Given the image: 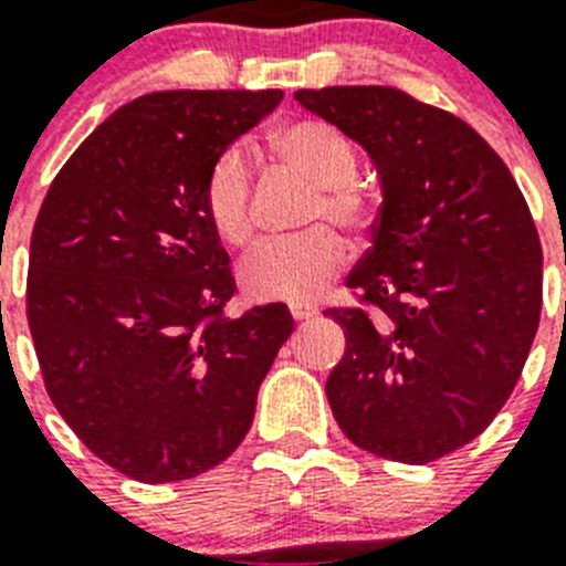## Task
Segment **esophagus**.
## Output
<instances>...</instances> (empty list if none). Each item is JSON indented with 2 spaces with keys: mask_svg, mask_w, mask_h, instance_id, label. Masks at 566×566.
Wrapping results in <instances>:
<instances>
[{
  "mask_svg": "<svg viewBox=\"0 0 566 566\" xmlns=\"http://www.w3.org/2000/svg\"><path fill=\"white\" fill-rule=\"evenodd\" d=\"M289 312H292L294 319H312L317 314V306L306 303V300H294V303H289Z\"/></svg>",
  "mask_w": 566,
  "mask_h": 566,
  "instance_id": "34e87169",
  "label": "esophagus"
}]
</instances>
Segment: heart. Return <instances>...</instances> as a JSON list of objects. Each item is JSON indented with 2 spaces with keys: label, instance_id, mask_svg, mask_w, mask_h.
<instances>
[{
  "label": "heart",
  "instance_id": "heart-1",
  "mask_svg": "<svg viewBox=\"0 0 566 566\" xmlns=\"http://www.w3.org/2000/svg\"><path fill=\"white\" fill-rule=\"evenodd\" d=\"M274 158L317 187L308 221H332L348 232H363L377 214L374 192L357 181L359 155L354 142L334 124L300 118L274 129L269 138ZM201 203L214 238L229 249H243L254 238L252 167L240 149H223L203 178ZM348 243L334 229L317 227L300 238L266 240L238 269L243 292L254 300H308L328 286L348 263Z\"/></svg>",
  "mask_w": 566,
  "mask_h": 566
}]
</instances>
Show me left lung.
<instances>
[{"label": "left lung", "instance_id": "1", "mask_svg": "<svg viewBox=\"0 0 566 566\" xmlns=\"http://www.w3.org/2000/svg\"><path fill=\"white\" fill-rule=\"evenodd\" d=\"M377 164L374 247L328 308L345 354L328 405L357 448L405 464L459 451L522 377L542 314V243L522 189L476 129L397 87L297 90Z\"/></svg>", "mask_w": 566, "mask_h": 566}]
</instances>
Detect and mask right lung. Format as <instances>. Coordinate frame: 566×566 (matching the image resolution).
<instances>
[{"instance_id": "add662e5", "label": "right lung", "mask_w": 566, "mask_h": 566, "mask_svg": "<svg viewBox=\"0 0 566 566\" xmlns=\"http://www.w3.org/2000/svg\"><path fill=\"white\" fill-rule=\"evenodd\" d=\"M280 90H164L115 109L50 184L30 238L28 326L44 388L102 462L181 482L243 442L294 319L227 317L229 254L201 203Z\"/></svg>"}]
</instances>
